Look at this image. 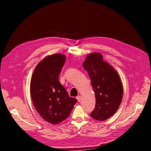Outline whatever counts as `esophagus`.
Wrapping results in <instances>:
<instances>
[{
    "label": "esophagus",
    "instance_id": "obj_1",
    "mask_svg": "<svg viewBox=\"0 0 151 151\" xmlns=\"http://www.w3.org/2000/svg\"><path fill=\"white\" fill-rule=\"evenodd\" d=\"M76 99H77V101H80L81 100V96H77L76 97Z\"/></svg>",
    "mask_w": 151,
    "mask_h": 151
}]
</instances>
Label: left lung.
Here are the masks:
<instances>
[{
    "instance_id": "obj_1",
    "label": "left lung",
    "mask_w": 151,
    "mask_h": 151,
    "mask_svg": "<svg viewBox=\"0 0 151 151\" xmlns=\"http://www.w3.org/2000/svg\"><path fill=\"white\" fill-rule=\"evenodd\" d=\"M83 67L88 73L96 97L91 116L96 120H106L115 113L122 102L123 89L119 75L103 60L100 53L88 54Z\"/></svg>"
}]
</instances>
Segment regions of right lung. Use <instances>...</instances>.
<instances>
[{
  "instance_id": "right-lung-1",
  "label": "right lung",
  "mask_w": 151,
  "mask_h": 151,
  "mask_svg": "<svg viewBox=\"0 0 151 151\" xmlns=\"http://www.w3.org/2000/svg\"><path fill=\"white\" fill-rule=\"evenodd\" d=\"M65 60L62 54L47 56L38 63L31 77L30 93L36 110L43 120L53 125L68 118L77 102L68 96L58 81Z\"/></svg>"
}]
</instances>
